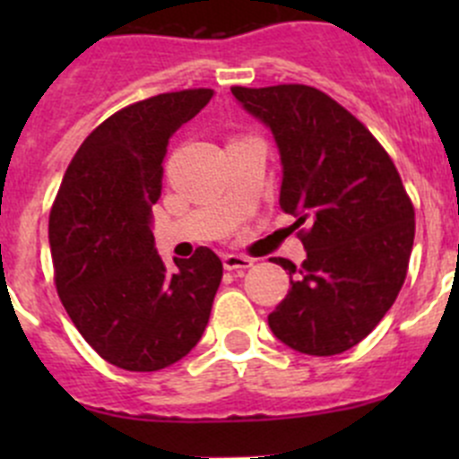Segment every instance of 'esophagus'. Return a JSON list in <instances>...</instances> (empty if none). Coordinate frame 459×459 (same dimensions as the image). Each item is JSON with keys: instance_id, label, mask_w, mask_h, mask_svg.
<instances>
[{"instance_id": "34e87169", "label": "esophagus", "mask_w": 459, "mask_h": 459, "mask_svg": "<svg viewBox=\"0 0 459 459\" xmlns=\"http://www.w3.org/2000/svg\"><path fill=\"white\" fill-rule=\"evenodd\" d=\"M221 262H224L226 271H238V268H251L253 264H255V259L247 255H233V253H230V255L221 257Z\"/></svg>"}]
</instances>
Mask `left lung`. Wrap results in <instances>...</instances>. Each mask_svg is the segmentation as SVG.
I'll list each match as a JSON object with an SVG mask.
<instances>
[{
  "label": "left lung",
  "instance_id": "8db88e82",
  "mask_svg": "<svg viewBox=\"0 0 459 459\" xmlns=\"http://www.w3.org/2000/svg\"><path fill=\"white\" fill-rule=\"evenodd\" d=\"M275 135L280 208L307 247L295 280L268 316L277 340L307 355L359 344L386 316L409 271L415 208L373 133L326 92L304 84L230 88Z\"/></svg>",
  "mask_w": 459,
  "mask_h": 459
}]
</instances>
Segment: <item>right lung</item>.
Instances as JSON below:
<instances>
[{"mask_svg":"<svg viewBox=\"0 0 459 459\" xmlns=\"http://www.w3.org/2000/svg\"><path fill=\"white\" fill-rule=\"evenodd\" d=\"M211 97V88L161 92L110 115L77 148L50 208L59 299L88 344L124 371L182 359L220 289L224 266L211 248L169 271L151 230L170 135Z\"/></svg>","mask_w":459,"mask_h":459,"instance_id":"obj_1","label":"right lung"}]
</instances>
